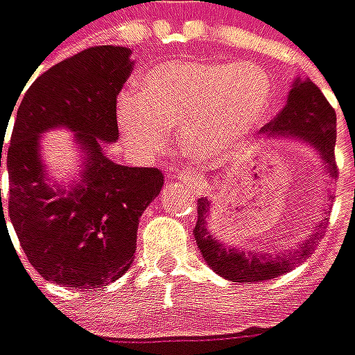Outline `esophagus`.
I'll return each instance as SVG.
<instances>
[{"instance_id":"obj_1","label":"esophagus","mask_w":355,"mask_h":355,"mask_svg":"<svg viewBox=\"0 0 355 355\" xmlns=\"http://www.w3.org/2000/svg\"><path fill=\"white\" fill-rule=\"evenodd\" d=\"M178 178L182 180V182H186V184L190 186H196L199 191H205V180L201 177H199L198 173H193V171H178Z\"/></svg>"}]
</instances>
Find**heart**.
<instances>
[{"instance_id":"obj_1","label":"heart","mask_w":355,"mask_h":355,"mask_svg":"<svg viewBox=\"0 0 355 355\" xmlns=\"http://www.w3.org/2000/svg\"><path fill=\"white\" fill-rule=\"evenodd\" d=\"M272 107V84L259 65L178 60L152 69L141 88L116 101L118 128L139 152L164 148L167 125H182L191 156L216 162L258 133Z\"/></svg>"}]
</instances>
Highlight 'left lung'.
Returning <instances> with one entry per match:
<instances>
[{"label": "left lung", "mask_w": 355, "mask_h": 355, "mask_svg": "<svg viewBox=\"0 0 355 355\" xmlns=\"http://www.w3.org/2000/svg\"><path fill=\"white\" fill-rule=\"evenodd\" d=\"M265 133H271L277 137H291L309 143L322 157L324 169L337 178L338 171L335 164V141H337V114L329 101L325 99L322 90L311 78H295L288 94V103L278 116L265 125ZM331 199V198H329ZM329 209V207H327ZM211 212L209 199L201 198L198 201V224L193 230L196 243L205 258L207 265L214 269L220 277L233 280V282H259L271 280L284 272L291 271L295 263H301L311 258L314 244L322 239V233L327 227L329 218L320 220L316 230L312 231L303 244H299L295 250L269 256L261 252L250 250L248 254L237 248H225L216 237H212L207 230V216Z\"/></svg>", "instance_id": "1"}]
</instances>
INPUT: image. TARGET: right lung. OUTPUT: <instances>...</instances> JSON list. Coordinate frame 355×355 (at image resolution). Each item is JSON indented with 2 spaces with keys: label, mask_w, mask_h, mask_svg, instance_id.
<instances>
[{
  "label": "right lung",
  "mask_w": 355,
  "mask_h": 355,
  "mask_svg": "<svg viewBox=\"0 0 355 355\" xmlns=\"http://www.w3.org/2000/svg\"><path fill=\"white\" fill-rule=\"evenodd\" d=\"M130 54L112 44L86 49L39 75L15 103L5 156L10 224L28 261L64 288L92 291L130 269L139 218L164 186L159 169L118 165L101 148L118 139L116 96L131 73ZM7 125L0 120L1 146ZM54 127L75 130L85 152L83 175L71 189L46 178L38 154L40 133ZM0 211L5 222L1 188Z\"/></svg>",
  "instance_id": "1"
}]
</instances>
